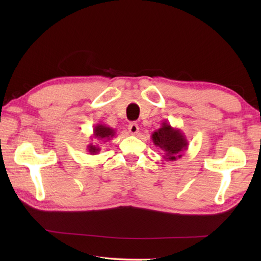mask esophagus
Listing matches in <instances>:
<instances>
[{"label":"esophagus","mask_w":261,"mask_h":261,"mask_svg":"<svg viewBox=\"0 0 261 261\" xmlns=\"http://www.w3.org/2000/svg\"><path fill=\"white\" fill-rule=\"evenodd\" d=\"M127 129H129V132L131 135H137L139 132V125L137 123H130L127 125Z\"/></svg>","instance_id":"1"}]
</instances>
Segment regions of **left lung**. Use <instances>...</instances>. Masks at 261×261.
<instances>
[{"label": "left lung", "mask_w": 261, "mask_h": 261, "mask_svg": "<svg viewBox=\"0 0 261 261\" xmlns=\"http://www.w3.org/2000/svg\"><path fill=\"white\" fill-rule=\"evenodd\" d=\"M153 145L162 149L163 158L167 162H175L187 150L188 141L180 129L171 126L167 121H164L162 126L153 132L151 136Z\"/></svg>", "instance_id": "left-lung-1"}]
</instances>
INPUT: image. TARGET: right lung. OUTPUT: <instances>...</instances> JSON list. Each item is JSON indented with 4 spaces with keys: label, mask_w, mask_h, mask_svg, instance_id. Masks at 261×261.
<instances>
[{
    "label": "right lung",
    "mask_w": 261,
    "mask_h": 261,
    "mask_svg": "<svg viewBox=\"0 0 261 261\" xmlns=\"http://www.w3.org/2000/svg\"><path fill=\"white\" fill-rule=\"evenodd\" d=\"M114 136H115V130L112 129V127H110L103 123H97L95 126H94L93 135L91 136V138L92 139H96V140H101V141L107 142V141L112 139ZM99 150H101V149H99L98 146L93 145V143L87 145V151L91 154H97L99 152Z\"/></svg>",
    "instance_id": "right-lung-1"
}]
</instances>
